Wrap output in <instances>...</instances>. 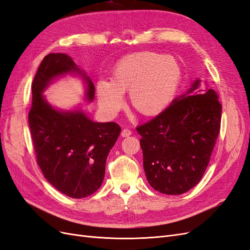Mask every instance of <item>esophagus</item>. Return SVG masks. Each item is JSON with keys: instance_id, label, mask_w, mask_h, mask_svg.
I'll use <instances>...</instances> for the list:
<instances>
[{"instance_id": "1", "label": "esophagus", "mask_w": 250, "mask_h": 250, "mask_svg": "<svg viewBox=\"0 0 250 250\" xmlns=\"http://www.w3.org/2000/svg\"><path fill=\"white\" fill-rule=\"evenodd\" d=\"M131 130L128 129V128H124V129L122 130V132H121V135H122L123 138H126V137H129V135H131Z\"/></svg>"}]
</instances>
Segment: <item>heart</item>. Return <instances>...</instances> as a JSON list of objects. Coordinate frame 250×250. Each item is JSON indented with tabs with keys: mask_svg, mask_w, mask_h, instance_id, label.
Returning <instances> with one entry per match:
<instances>
[{
	"mask_svg": "<svg viewBox=\"0 0 250 250\" xmlns=\"http://www.w3.org/2000/svg\"><path fill=\"white\" fill-rule=\"evenodd\" d=\"M184 77L176 58L156 52H139L124 56L112 70L111 80L98 81L96 94L101 109L115 116L124 106L129 92L131 106L145 117H154L173 102Z\"/></svg>",
	"mask_w": 250,
	"mask_h": 250,
	"instance_id": "b5f03b06",
	"label": "heart"
}]
</instances>
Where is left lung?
I'll return each mask as SVG.
<instances>
[{
    "mask_svg": "<svg viewBox=\"0 0 250 250\" xmlns=\"http://www.w3.org/2000/svg\"><path fill=\"white\" fill-rule=\"evenodd\" d=\"M196 80L168 108L140 125L143 164L154 190L180 195L201 180L220 132L222 106L214 89Z\"/></svg>",
    "mask_w": 250,
    "mask_h": 250,
    "instance_id": "left-lung-1",
    "label": "left lung"
}]
</instances>
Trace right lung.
I'll return each mask as SVG.
<instances>
[{"mask_svg":"<svg viewBox=\"0 0 250 250\" xmlns=\"http://www.w3.org/2000/svg\"><path fill=\"white\" fill-rule=\"evenodd\" d=\"M77 73L87 83L86 98L93 101L92 80L63 53L44 56L32 82V105L28 115L37 164L43 176L59 192L72 198L94 194L103 183L105 164L121 127L115 122H93L81 110L58 111L42 97L56 77Z\"/></svg>","mask_w":250,"mask_h":250,"instance_id":"right-lung-1","label":"right lung"}]
</instances>
